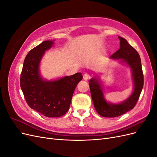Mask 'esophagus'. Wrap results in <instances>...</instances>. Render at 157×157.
Returning a JSON list of instances; mask_svg holds the SVG:
<instances>
[{
	"mask_svg": "<svg viewBox=\"0 0 157 157\" xmlns=\"http://www.w3.org/2000/svg\"><path fill=\"white\" fill-rule=\"evenodd\" d=\"M90 78V76L89 74L88 73H85L84 75H83V79L84 80H88Z\"/></svg>",
	"mask_w": 157,
	"mask_h": 157,
	"instance_id": "obj_1",
	"label": "esophagus"
}]
</instances>
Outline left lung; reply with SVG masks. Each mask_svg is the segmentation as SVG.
<instances>
[{"mask_svg": "<svg viewBox=\"0 0 157 157\" xmlns=\"http://www.w3.org/2000/svg\"><path fill=\"white\" fill-rule=\"evenodd\" d=\"M118 39H120L121 48L111 58L121 59L122 62L130 66L132 71L134 89L131 96L125 101L120 104H111L104 99L102 89L98 80L96 78L90 79L89 86L94 107L99 115L103 117H119L132 110L138 101L144 87V74L139 54L124 38L118 36Z\"/></svg>", "mask_w": 157, "mask_h": 157, "instance_id": "8db88e82", "label": "left lung"}]
</instances>
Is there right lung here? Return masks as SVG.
<instances>
[{"label":"right lung","mask_w":157,"mask_h":157,"mask_svg":"<svg viewBox=\"0 0 157 157\" xmlns=\"http://www.w3.org/2000/svg\"><path fill=\"white\" fill-rule=\"evenodd\" d=\"M54 41L46 40L26 56L20 76V86L27 103L47 117H59L67 112L75 89L82 79L81 73L54 81H45L39 74V63L44 52Z\"/></svg>","instance_id":"obj_1"}]
</instances>
